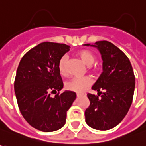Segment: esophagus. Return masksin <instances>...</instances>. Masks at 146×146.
Returning <instances> with one entry per match:
<instances>
[{
    "mask_svg": "<svg viewBox=\"0 0 146 146\" xmlns=\"http://www.w3.org/2000/svg\"><path fill=\"white\" fill-rule=\"evenodd\" d=\"M77 95H78V97H80V96H86V93H78L77 94Z\"/></svg>",
    "mask_w": 146,
    "mask_h": 146,
    "instance_id": "obj_1",
    "label": "esophagus"
}]
</instances>
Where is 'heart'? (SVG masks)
Here are the masks:
<instances>
[{
    "mask_svg": "<svg viewBox=\"0 0 146 146\" xmlns=\"http://www.w3.org/2000/svg\"><path fill=\"white\" fill-rule=\"evenodd\" d=\"M79 57L82 59L84 63L89 66V68L91 70H96L97 68L90 66L95 60V55L92 52L89 50H81L78 52ZM67 60L68 56L66 55L63 56L60 59L58 63V71L62 76H65L67 74ZM92 82V79L88 77H82V78H73L68 81L65 84V87L68 90L81 93L86 90V89Z\"/></svg>",
    "mask_w": 146,
    "mask_h": 146,
    "instance_id": "1",
    "label": "heart"
}]
</instances>
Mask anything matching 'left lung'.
Here are the masks:
<instances>
[{
    "label": "left lung",
    "instance_id": "8db88e82",
    "mask_svg": "<svg viewBox=\"0 0 146 146\" xmlns=\"http://www.w3.org/2000/svg\"><path fill=\"white\" fill-rule=\"evenodd\" d=\"M85 45L98 48L103 59V73L92 86L98 96L87 94L90 104L85 111L86 122L94 129L109 130L123 120L132 104L135 89L133 67L127 56L113 43L98 41L94 45Z\"/></svg>",
    "mask_w": 146,
    "mask_h": 146
}]
</instances>
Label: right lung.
<instances>
[{"mask_svg": "<svg viewBox=\"0 0 146 146\" xmlns=\"http://www.w3.org/2000/svg\"><path fill=\"white\" fill-rule=\"evenodd\" d=\"M69 48L64 43H39L26 53L18 64L14 81L18 108L27 122L39 131L62 128L77 97L69 90L60 94L64 84L58 63ZM51 93L55 97H51Z\"/></svg>", "mask_w": 146, "mask_h": 146, "instance_id": "1", "label": "right lung"}]
</instances>
